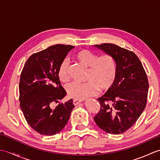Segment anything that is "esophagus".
<instances>
[{
    "mask_svg": "<svg viewBox=\"0 0 160 160\" xmlns=\"http://www.w3.org/2000/svg\"><path fill=\"white\" fill-rule=\"evenodd\" d=\"M83 100H76V99H74L73 101V104L75 105V106H76V105H78L79 103L82 102Z\"/></svg>",
    "mask_w": 160,
    "mask_h": 160,
    "instance_id": "1",
    "label": "esophagus"
}]
</instances>
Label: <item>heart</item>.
Masks as SVG:
<instances>
[{"label": "heart", "mask_w": 160, "mask_h": 160, "mask_svg": "<svg viewBox=\"0 0 160 160\" xmlns=\"http://www.w3.org/2000/svg\"><path fill=\"white\" fill-rule=\"evenodd\" d=\"M73 57L84 66L89 68L84 83L73 82L67 86L69 96L73 99L82 100L96 96L98 91H106L113 86L117 76V65L113 56L108 54L99 56L87 49L78 51ZM58 77L63 83L69 80V61L64 58L58 68Z\"/></svg>", "instance_id": "b5f03b06"}]
</instances>
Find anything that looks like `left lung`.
Here are the masks:
<instances>
[{"label":"left lung","instance_id":"obj_1","mask_svg":"<svg viewBox=\"0 0 160 160\" xmlns=\"http://www.w3.org/2000/svg\"><path fill=\"white\" fill-rule=\"evenodd\" d=\"M93 47L113 56L117 65L113 86L98 99L101 108L94 120L108 133H123L135 123L146 107L148 91L147 74L133 52L111 43Z\"/></svg>","mask_w":160,"mask_h":160}]
</instances>
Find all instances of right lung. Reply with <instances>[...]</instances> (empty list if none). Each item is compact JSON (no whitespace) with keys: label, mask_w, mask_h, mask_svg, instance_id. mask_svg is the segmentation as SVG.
<instances>
[{"label":"right lung","mask_w":160,"mask_h":160,"mask_svg":"<svg viewBox=\"0 0 160 160\" xmlns=\"http://www.w3.org/2000/svg\"><path fill=\"white\" fill-rule=\"evenodd\" d=\"M74 46L56 45L33 53L25 64L19 83L20 107L33 130L43 135L58 133L75 107L73 100L52 108L66 96L58 77L61 60Z\"/></svg>","instance_id":"add662e5"}]
</instances>
